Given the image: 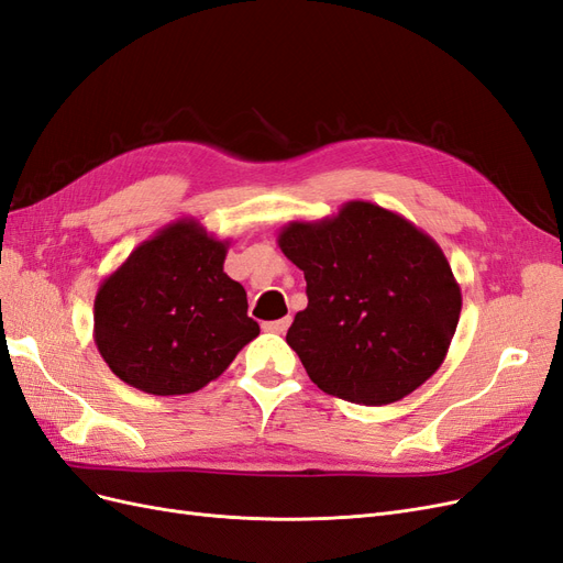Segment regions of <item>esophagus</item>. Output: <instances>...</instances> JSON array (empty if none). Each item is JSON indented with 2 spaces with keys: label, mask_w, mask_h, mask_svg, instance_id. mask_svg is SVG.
Masks as SVG:
<instances>
[{
  "label": "esophagus",
  "mask_w": 563,
  "mask_h": 563,
  "mask_svg": "<svg viewBox=\"0 0 563 563\" xmlns=\"http://www.w3.org/2000/svg\"><path fill=\"white\" fill-rule=\"evenodd\" d=\"M288 323H291V319H288V317H282V319H275V321H265V323H263V329H265V331H269V333H286Z\"/></svg>",
  "instance_id": "esophagus-1"
}]
</instances>
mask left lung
<instances>
[{
    "mask_svg": "<svg viewBox=\"0 0 563 563\" xmlns=\"http://www.w3.org/2000/svg\"><path fill=\"white\" fill-rule=\"evenodd\" d=\"M277 244L308 282L286 343L319 389L383 406L444 364L463 294L444 251L411 220L354 199L335 216L291 220Z\"/></svg>",
    "mask_w": 563,
    "mask_h": 563,
    "instance_id": "1",
    "label": "left lung"
}]
</instances>
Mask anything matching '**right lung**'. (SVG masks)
Instances as JSON below:
<instances>
[{"label": "right lung", "instance_id": "right-lung-1", "mask_svg": "<svg viewBox=\"0 0 563 563\" xmlns=\"http://www.w3.org/2000/svg\"><path fill=\"white\" fill-rule=\"evenodd\" d=\"M230 240L178 218L98 286L93 340L119 380L155 397L190 395L261 333L246 291L225 275Z\"/></svg>", "mask_w": 563, "mask_h": 563}]
</instances>
